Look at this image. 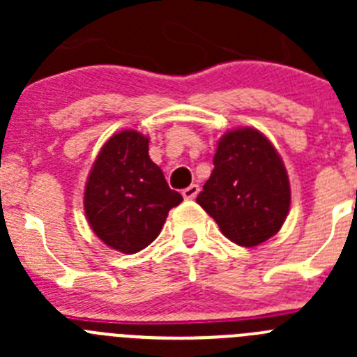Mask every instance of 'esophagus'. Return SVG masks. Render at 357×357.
<instances>
[{
  "instance_id": "esophagus-1",
  "label": "esophagus",
  "mask_w": 357,
  "mask_h": 357,
  "mask_svg": "<svg viewBox=\"0 0 357 357\" xmlns=\"http://www.w3.org/2000/svg\"><path fill=\"white\" fill-rule=\"evenodd\" d=\"M198 191H200V188H198L197 184H191L189 188H185L184 191H182V197H184L185 200H195L198 195Z\"/></svg>"
}]
</instances>
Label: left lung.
<instances>
[{
  "mask_svg": "<svg viewBox=\"0 0 357 357\" xmlns=\"http://www.w3.org/2000/svg\"><path fill=\"white\" fill-rule=\"evenodd\" d=\"M213 164L197 202L223 234L241 247L275 236L288 216L291 191L273 144L255 128H236L220 139Z\"/></svg>",
  "mask_w": 357,
  "mask_h": 357,
  "instance_id": "8db88e82",
  "label": "left lung"
}]
</instances>
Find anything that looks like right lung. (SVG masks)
<instances>
[{"label":"right lung","instance_id":"1","mask_svg":"<svg viewBox=\"0 0 357 357\" xmlns=\"http://www.w3.org/2000/svg\"><path fill=\"white\" fill-rule=\"evenodd\" d=\"M182 202L148 155V137L135 130L112 135L98 153L85 184L84 209L107 247L135 254L159 236L169 209Z\"/></svg>","mask_w":357,"mask_h":357}]
</instances>
